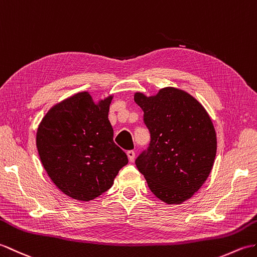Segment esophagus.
I'll return each mask as SVG.
<instances>
[{
	"label": "esophagus",
	"mask_w": 257,
	"mask_h": 257,
	"mask_svg": "<svg viewBox=\"0 0 257 257\" xmlns=\"http://www.w3.org/2000/svg\"><path fill=\"white\" fill-rule=\"evenodd\" d=\"M127 156H128V159H129L130 162H134V161H135V157H136L135 151H133V150L127 151Z\"/></svg>",
	"instance_id": "esophagus-1"
}]
</instances>
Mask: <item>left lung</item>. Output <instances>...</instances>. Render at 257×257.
<instances>
[{"instance_id": "obj_1", "label": "left lung", "mask_w": 257, "mask_h": 257, "mask_svg": "<svg viewBox=\"0 0 257 257\" xmlns=\"http://www.w3.org/2000/svg\"><path fill=\"white\" fill-rule=\"evenodd\" d=\"M151 141L136 160L159 199L178 205L189 199L209 176L217 152L211 119L187 92L164 87L154 96L135 94Z\"/></svg>"}]
</instances>
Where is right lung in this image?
I'll list each match as a JSON object with an SVG mask.
<instances>
[{
	"mask_svg": "<svg viewBox=\"0 0 257 257\" xmlns=\"http://www.w3.org/2000/svg\"><path fill=\"white\" fill-rule=\"evenodd\" d=\"M112 95L95 103L80 92L55 105L39 123L36 146L56 186L71 198L89 201L108 190L127 154L115 145L108 120Z\"/></svg>",
	"mask_w": 257,
	"mask_h": 257,
	"instance_id": "add662e5",
	"label": "right lung"
}]
</instances>
